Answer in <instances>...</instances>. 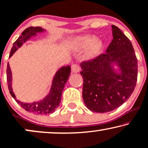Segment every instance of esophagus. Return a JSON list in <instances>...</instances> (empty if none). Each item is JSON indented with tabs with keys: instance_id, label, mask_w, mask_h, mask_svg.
I'll return each mask as SVG.
<instances>
[{
	"instance_id": "34e87169",
	"label": "esophagus",
	"mask_w": 148,
	"mask_h": 148,
	"mask_svg": "<svg viewBox=\"0 0 148 148\" xmlns=\"http://www.w3.org/2000/svg\"><path fill=\"white\" fill-rule=\"evenodd\" d=\"M71 69H72V72L73 73H77L80 71V67L78 64H73Z\"/></svg>"
}]
</instances>
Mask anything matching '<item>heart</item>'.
<instances>
[{
	"label": "heart",
	"mask_w": 148,
	"mask_h": 148,
	"mask_svg": "<svg viewBox=\"0 0 148 148\" xmlns=\"http://www.w3.org/2000/svg\"><path fill=\"white\" fill-rule=\"evenodd\" d=\"M95 39V37L90 35L76 37L70 41V47L74 50H80L89 47L86 56L89 58H94L99 53L103 47V43L101 40Z\"/></svg>",
	"instance_id": "1"
}]
</instances>
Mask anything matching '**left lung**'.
<instances>
[{
  "mask_svg": "<svg viewBox=\"0 0 148 148\" xmlns=\"http://www.w3.org/2000/svg\"><path fill=\"white\" fill-rule=\"evenodd\" d=\"M113 39L106 53L80 64L82 98L88 110L105 113L129 99L137 80V59L132 43L119 27L112 25ZM119 67V73L113 65Z\"/></svg>",
  "mask_w": 148,
  "mask_h": 148,
  "instance_id": "left-lung-1",
  "label": "left lung"
}]
</instances>
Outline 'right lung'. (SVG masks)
<instances>
[{
    "label": "right lung",
    "mask_w": 148,
    "mask_h": 148,
    "mask_svg": "<svg viewBox=\"0 0 148 148\" xmlns=\"http://www.w3.org/2000/svg\"><path fill=\"white\" fill-rule=\"evenodd\" d=\"M45 29L40 27H29L23 31L21 35L13 43V45L10 52L9 58H11L17 50V49L22 46L24 42L29 40L32 36H36L37 33L45 32ZM71 68L70 66H64L59 69L55 74L53 79L52 84L49 93L42 100L35 101L33 103H23L16 99L12 88V73L10 68L9 62L7 68V80L10 94L14 98L17 103L21 108L29 112H32L36 114H49L55 112L56 108L60 106L62 94L64 86L68 81L70 76Z\"/></svg>",
    "instance_id": "obj_1"
}]
</instances>
